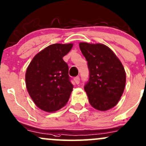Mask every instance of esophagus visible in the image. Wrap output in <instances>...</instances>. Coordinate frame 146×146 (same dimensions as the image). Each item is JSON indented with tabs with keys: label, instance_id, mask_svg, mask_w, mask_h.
I'll return each mask as SVG.
<instances>
[{
	"label": "esophagus",
	"instance_id": "34e87169",
	"mask_svg": "<svg viewBox=\"0 0 146 146\" xmlns=\"http://www.w3.org/2000/svg\"><path fill=\"white\" fill-rule=\"evenodd\" d=\"M74 81H75V82H76L77 84H79L80 81V77L79 76L76 77V78H74Z\"/></svg>",
	"mask_w": 146,
	"mask_h": 146
}]
</instances>
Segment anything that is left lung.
<instances>
[{
    "instance_id": "obj_1",
    "label": "left lung",
    "mask_w": 146,
    "mask_h": 146,
    "mask_svg": "<svg viewBox=\"0 0 146 146\" xmlns=\"http://www.w3.org/2000/svg\"><path fill=\"white\" fill-rule=\"evenodd\" d=\"M87 61L89 78L84 86L90 105L99 111L116 106L126 82L124 67L114 52L101 44H79Z\"/></svg>"
}]
</instances>
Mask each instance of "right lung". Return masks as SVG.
<instances>
[{
    "mask_svg": "<svg viewBox=\"0 0 146 146\" xmlns=\"http://www.w3.org/2000/svg\"><path fill=\"white\" fill-rule=\"evenodd\" d=\"M73 44L50 45L35 56L25 73L27 90L39 109L53 112L64 107L73 85L63 60Z\"/></svg>",
    "mask_w": 146,
    "mask_h": 146,
    "instance_id": "right-lung-1",
    "label": "right lung"
}]
</instances>
